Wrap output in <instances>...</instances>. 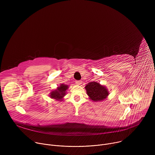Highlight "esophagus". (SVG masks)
<instances>
[{
  "label": "esophagus",
  "instance_id": "obj_1",
  "mask_svg": "<svg viewBox=\"0 0 155 155\" xmlns=\"http://www.w3.org/2000/svg\"><path fill=\"white\" fill-rule=\"evenodd\" d=\"M75 83H76V84H77V85H80V84L82 83V81H81V80H77V81H75Z\"/></svg>",
  "mask_w": 155,
  "mask_h": 155
}]
</instances>
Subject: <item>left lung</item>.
Masks as SVG:
<instances>
[{
  "label": "left lung",
  "mask_w": 155,
  "mask_h": 155,
  "mask_svg": "<svg viewBox=\"0 0 155 155\" xmlns=\"http://www.w3.org/2000/svg\"><path fill=\"white\" fill-rule=\"evenodd\" d=\"M90 99L94 102L101 101L107 98L109 93L105 86L96 81L87 83L84 87Z\"/></svg>",
  "instance_id": "1"
}]
</instances>
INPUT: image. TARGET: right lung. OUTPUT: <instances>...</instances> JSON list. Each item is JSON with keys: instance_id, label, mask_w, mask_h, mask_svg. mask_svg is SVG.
Listing matches in <instances>:
<instances>
[{"instance_id": "add662e5", "label": "right lung", "mask_w": 155, "mask_h": 155, "mask_svg": "<svg viewBox=\"0 0 155 155\" xmlns=\"http://www.w3.org/2000/svg\"><path fill=\"white\" fill-rule=\"evenodd\" d=\"M69 86L68 84H61L57 89L52 91L50 94V97L52 99H54L58 101H62V98L66 94V90L68 89Z\"/></svg>"}]
</instances>
